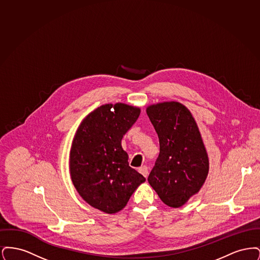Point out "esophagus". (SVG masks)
Returning <instances> with one entry per match:
<instances>
[{
    "instance_id": "1",
    "label": "esophagus",
    "mask_w": 260,
    "mask_h": 260,
    "mask_svg": "<svg viewBox=\"0 0 260 260\" xmlns=\"http://www.w3.org/2000/svg\"><path fill=\"white\" fill-rule=\"evenodd\" d=\"M138 172L141 173L144 177H147V176H148V168H147L146 166H142V167H140V168L138 169Z\"/></svg>"
}]
</instances>
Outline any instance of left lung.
<instances>
[{"label":"left lung","mask_w":260,"mask_h":260,"mask_svg":"<svg viewBox=\"0 0 260 260\" xmlns=\"http://www.w3.org/2000/svg\"><path fill=\"white\" fill-rule=\"evenodd\" d=\"M147 115L160 142L149 184L162 203L179 208L198 193L209 173L198 125L185 106L174 101L149 106Z\"/></svg>","instance_id":"obj_1"}]
</instances>
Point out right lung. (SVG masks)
Listing matches in <instances>:
<instances>
[{
  "label": "right lung",
  "instance_id": "obj_1",
  "mask_svg": "<svg viewBox=\"0 0 260 260\" xmlns=\"http://www.w3.org/2000/svg\"><path fill=\"white\" fill-rule=\"evenodd\" d=\"M140 109L123 103L105 104L88 114L75 136L70 174L87 204L106 213L122 210L145 177L128 166L121 141Z\"/></svg>",
  "mask_w": 260,
  "mask_h": 260
}]
</instances>
